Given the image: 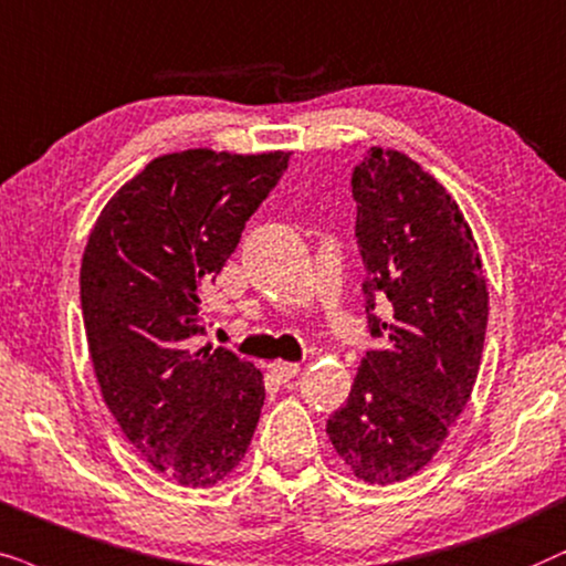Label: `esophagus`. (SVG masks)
I'll return each instance as SVG.
<instances>
[{
  "instance_id": "obj_1",
  "label": "esophagus",
  "mask_w": 566,
  "mask_h": 566,
  "mask_svg": "<svg viewBox=\"0 0 566 566\" xmlns=\"http://www.w3.org/2000/svg\"><path fill=\"white\" fill-rule=\"evenodd\" d=\"M269 373L274 375L279 382H290L300 373V365H295V361H271Z\"/></svg>"
}]
</instances>
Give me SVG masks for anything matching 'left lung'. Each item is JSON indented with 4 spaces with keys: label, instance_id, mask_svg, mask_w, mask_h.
<instances>
[{
    "label": "left lung",
    "instance_id": "1",
    "mask_svg": "<svg viewBox=\"0 0 566 566\" xmlns=\"http://www.w3.org/2000/svg\"><path fill=\"white\" fill-rule=\"evenodd\" d=\"M352 196L367 331L382 344L361 357L326 432L359 479L396 484L432 461L469 403L486 279L463 212L411 157L370 149L352 170Z\"/></svg>",
    "mask_w": 566,
    "mask_h": 566
}]
</instances>
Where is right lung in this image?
<instances>
[{"instance_id":"1","label":"right lung","mask_w":566,"mask_h":566,"mask_svg":"<svg viewBox=\"0 0 566 566\" xmlns=\"http://www.w3.org/2000/svg\"><path fill=\"white\" fill-rule=\"evenodd\" d=\"M287 153L155 157L97 217L80 271L101 394L126 440L180 486H212L259 424L263 378L224 346L196 349L205 297Z\"/></svg>"}]
</instances>
